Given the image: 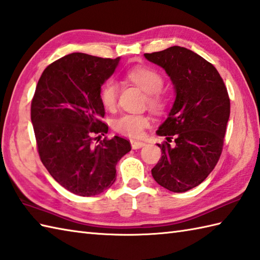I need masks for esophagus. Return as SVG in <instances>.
Here are the masks:
<instances>
[{
    "label": "esophagus",
    "mask_w": 260,
    "mask_h": 260,
    "mask_svg": "<svg viewBox=\"0 0 260 260\" xmlns=\"http://www.w3.org/2000/svg\"><path fill=\"white\" fill-rule=\"evenodd\" d=\"M131 144H132V148H133V150H139V148H141V147H143V146L145 145V143L144 142H141V141L132 140L131 141Z\"/></svg>",
    "instance_id": "obj_1"
}]
</instances>
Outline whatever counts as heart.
<instances>
[{"mask_svg":"<svg viewBox=\"0 0 260 260\" xmlns=\"http://www.w3.org/2000/svg\"><path fill=\"white\" fill-rule=\"evenodd\" d=\"M126 78L132 84L147 93V105L152 109H162L164 106V98L161 93L164 84L162 75L155 69L147 67H136L127 71ZM118 86L114 81H108L102 87L101 102L106 109H113L117 104ZM150 125V118L146 115L124 114L116 118L113 123L114 129L119 134L131 137H139L144 128Z\"/></svg>","mask_w":260,"mask_h":260,"instance_id":"1","label":"heart"}]
</instances>
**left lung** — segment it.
Instances as JSON below:
<instances>
[{
	"label": "left lung",
	"instance_id": "1",
	"mask_svg": "<svg viewBox=\"0 0 260 260\" xmlns=\"http://www.w3.org/2000/svg\"><path fill=\"white\" fill-rule=\"evenodd\" d=\"M144 57L162 67L174 86L175 101L156 134L162 157L152 169L157 183L181 193L207 179L221 155L230 116L227 88L213 64L189 49L174 46ZM175 137L176 145L169 142Z\"/></svg>",
	"mask_w": 260,
	"mask_h": 260
}]
</instances>
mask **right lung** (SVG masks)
Instances as JSON below:
<instances>
[{
	"mask_svg": "<svg viewBox=\"0 0 260 260\" xmlns=\"http://www.w3.org/2000/svg\"><path fill=\"white\" fill-rule=\"evenodd\" d=\"M119 60L74 52L48 66L38 81L31 121L39 155L52 178L77 196H97L112 186L116 164L132 148L119 136L99 141L108 132L102 121V86Z\"/></svg>",
	"mask_w": 260,
	"mask_h": 260,
	"instance_id": "add662e5",
	"label": "right lung"
}]
</instances>
